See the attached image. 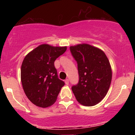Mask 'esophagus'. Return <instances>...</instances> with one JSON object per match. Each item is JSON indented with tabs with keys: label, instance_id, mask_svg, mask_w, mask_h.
<instances>
[{
	"label": "esophagus",
	"instance_id": "esophagus-1",
	"mask_svg": "<svg viewBox=\"0 0 135 135\" xmlns=\"http://www.w3.org/2000/svg\"><path fill=\"white\" fill-rule=\"evenodd\" d=\"M65 84H67V85H68L69 84V80L68 79H66L65 80Z\"/></svg>",
	"mask_w": 135,
	"mask_h": 135
}]
</instances>
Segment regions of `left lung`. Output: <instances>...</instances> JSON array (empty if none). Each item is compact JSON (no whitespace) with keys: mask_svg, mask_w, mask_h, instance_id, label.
Instances as JSON below:
<instances>
[{"mask_svg":"<svg viewBox=\"0 0 135 135\" xmlns=\"http://www.w3.org/2000/svg\"><path fill=\"white\" fill-rule=\"evenodd\" d=\"M78 64L79 81L71 87L80 104L93 106L105 97L110 86L112 72L108 57L103 51L88 44L70 47Z\"/></svg>","mask_w":135,"mask_h":135,"instance_id":"1","label":"left lung"}]
</instances>
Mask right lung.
Here are the masks:
<instances>
[{"mask_svg": "<svg viewBox=\"0 0 135 135\" xmlns=\"http://www.w3.org/2000/svg\"><path fill=\"white\" fill-rule=\"evenodd\" d=\"M66 49V46L43 44L25 57L21 68L22 86L28 99L36 106L53 105L65 84L58 78L54 63Z\"/></svg>", "mask_w": 135, "mask_h": 135, "instance_id": "right-lung-1", "label": "right lung"}]
</instances>
